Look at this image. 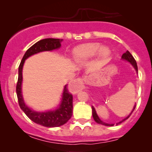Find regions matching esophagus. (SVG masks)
<instances>
[{"instance_id": "obj_1", "label": "esophagus", "mask_w": 152, "mask_h": 152, "mask_svg": "<svg viewBox=\"0 0 152 152\" xmlns=\"http://www.w3.org/2000/svg\"><path fill=\"white\" fill-rule=\"evenodd\" d=\"M76 81H77V82H80V81H81V79H78L77 80H76Z\"/></svg>"}]
</instances>
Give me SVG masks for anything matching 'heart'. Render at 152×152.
Masks as SVG:
<instances>
[{
	"label": "heart",
	"mask_w": 152,
	"mask_h": 152,
	"mask_svg": "<svg viewBox=\"0 0 152 152\" xmlns=\"http://www.w3.org/2000/svg\"><path fill=\"white\" fill-rule=\"evenodd\" d=\"M102 57L106 58L110 55L108 48L102 47L98 42L87 43L77 47L73 51V56L77 61H84L95 57L98 53Z\"/></svg>",
	"instance_id": "1"
}]
</instances>
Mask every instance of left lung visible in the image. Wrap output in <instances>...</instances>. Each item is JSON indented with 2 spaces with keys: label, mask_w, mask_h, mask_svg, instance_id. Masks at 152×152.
I'll use <instances>...</instances> for the list:
<instances>
[{
  "label": "left lung",
  "mask_w": 152,
  "mask_h": 152,
  "mask_svg": "<svg viewBox=\"0 0 152 152\" xmlns=\"http://www.w3.org/2000/svg\"><path fill=\"white\" fill-rule=\"evenodd\" d=\"M122 59H125V60H126V61H128V62H129L130 63H131L132 65V66L134 67V69H135V70H136V71L137 72V62H136V61H135V59H134V58L133 57V56L131 54V53H130V52L129 51V50H127V51L126 52V53H124V54L122 55ZM135 107H136V104L134 105V108H133L132 111V113H130L128 117H126L125 119H124L123 121H120V122H119V123L116 124V125H118V124H121L122 122L126 120L127 118H129V116L132 115V112L134 111V109H135ZM92 110H93V119H94L95 121L97 122L98 124H102V125H104V126H114V124H106V123H104V122L102 121H101L100 118H99V116H98L97 114H96V110H95V108L93 107H92Z\"/></svg>",
  "instance_id": "left-lung-1"
}]
</instances>
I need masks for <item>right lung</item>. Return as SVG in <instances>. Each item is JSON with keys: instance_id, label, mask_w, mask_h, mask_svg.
<instances>
[{"instance_id": "right-lung-1", "label": "right lung", "mask_w": 152, "mask_h": 152, "mask_svg": "<svg viewBox=\"0 0 152 152\" xmlns=\"http://www.w3.org/2000/svg\"><path fill=\"white\" fill-rule=\"evenodd\" d=\"M62 41V39L54 38H47L38 41L26 50L18 68V79L16 86V93L20 107L32 121L46 127L60 126L68 121L73 113V95L69 92L67 85H66L64 87L62 99L59 108L56 110L45 113H39L31 110L25 104L21 94L23 66L26 59L30 56L41 51L52 50L53 49L59 48L61 46Z\"/></svg>"}]
</instances>
